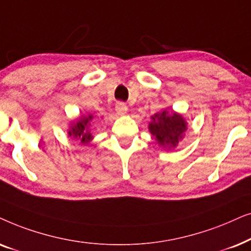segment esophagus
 Returning <instances> with one entry per match:
<instances>
[{"instance_id":"obj_1","label":"esophagus","mask_w":251,"mask_h":251,"mask_svg":"<svg viewBox=\"0 0 251 251\" xmlns=\"http://www.w3.org/2000/svg\"><path fill=\"white\" fill-rule=\"evenodd\" d=\"M127 106H126V104L125 103H123V102H118L116 104V112L118 113L119 116H124V115H126V113H127Z\"/></svg>"}]
</instances>
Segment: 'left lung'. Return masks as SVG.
Returning <instances> with one entry per match:
<instances>
[{"label":"left lung","mask_w":251,"mask_h":251,"mask_svg":"<svg viewBox=\"0 0 251 251\" xmlns=\"http://www.w3.org/2000/svg\"><path fill=\"white\" fill-rule=\"evenodd\" d=\"M148 128L159 147L165 150L175 149L185 136L188 123L181 113L173 109H165L150 117Z\"/></svg>","instance_id":"left-lung-1"}]
</instances>
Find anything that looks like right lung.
<instances>
[{"mask_svg":"<svg viewBox=\"0 0 251 251\" xmlns=\"http://www.w3.org/2000/svg\"><path fill=\"white\" fill-rule=\"evenodd\" d=\"M93 118H94V116L92 113H83L78 118L71 120L69 124L68 135L73 139L79 140L81 145H88L94 139L91 129H89Z\"/></svg>","mask_w":251,"mask_h":251,"instance_id":"1","label":"right lung"}]
</instances>
